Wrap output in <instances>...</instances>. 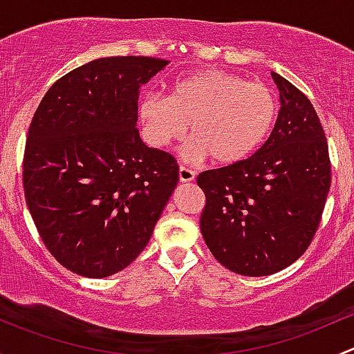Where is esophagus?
Listing matches in <instances>:
<instances>
[{"instance_id":"esophagus-1","label":"esophagus","mask_w":354,"mask_h":354,"mask_svg":"<svg viewBox=\"0 0 354 354\" xmlns=\"http://www.w3.org/2000/svg\"><path fill=\"white\" fill-rule=\"evenodd\" d=\"M195 180V171L188 169L187 166H180V181L181 183H192Z\"/></svg>"}]
</instances>
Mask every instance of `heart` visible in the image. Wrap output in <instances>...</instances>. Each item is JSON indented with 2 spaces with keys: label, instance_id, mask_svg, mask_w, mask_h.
<instances>
[{
  "label": "heart",
  "instance_id": "1",
  "mask_svg": "<svg viewBox=\"0 0 354 354\" xmlns=\"http://www.w3.org/2000/svg\"><path fill=\"white\" fill-rule=\"evenodd\" d=\"M272 91L234 73L205 68L174 82L167 97L147 94L138 104L149 144L166 149L185 137L187 154L217 164L243 160L263 144L276 121Z\"/></svg>",
  "mask_w": 354,
  "mask_h": 354
}]
</instances>
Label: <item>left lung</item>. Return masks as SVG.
<instances>
[{
  "mask_svg": "<svg viewBox=\"0 0 354 354\" xmlns=\"http://www.w3.org/2000/svg\"><path fill=\"white\" fill-rule=\"evenodd\" d=\"M281 109L252 157L203 171V240L219 263L260 277L291 266L312 243L330 188V160L319 116L301 91L272 73Z\"/></svg>",
  "mask_w": 354,
  "mask_h": 354,
  "instance_id": "left-lung-1",
  "label": "left lung"
}]
</instances>
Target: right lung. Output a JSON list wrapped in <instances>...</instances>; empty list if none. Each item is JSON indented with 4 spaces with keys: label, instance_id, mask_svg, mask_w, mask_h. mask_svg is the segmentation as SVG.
I'll list each match as a JSON object with an SVG mask.
<instances>
[{
    "label": "right lung",
    "instance_id": "right-lung-1",
    "mask_svg": "<svg viewBox=\"0 0 354 354\" xmlns=\"http://www.w3.org/2000/svg\"><path fill=\"white\" fill-rule=\"evenodd\" d=\"M167 63L94 59L55 82L32 118L25 200L46 248L78 276L130 266L176 188L174 157L147 147L137 128L140 87Z\"/></svg>",
    "mask_w": 354,
    "mask_h": 354
}]
</instances>
